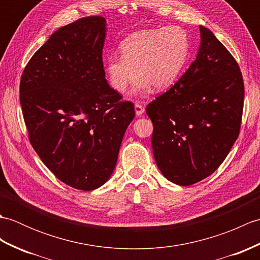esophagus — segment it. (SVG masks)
<instances>
[{"instance_id":"1","label":"esophagus","mask_w":260,"mask_h":260,"mask_svg":"<svg viewBox=\"0 0 260 260\" xmlns=\"http://www.w3.org/2000/svg\"><path fill=\"white\" fill-rule=\"evenodd\" d=\"M144 107L142 106L140 103H135V113L137 116H141L143 113H144Z\"/></svg>"}]
</instances>
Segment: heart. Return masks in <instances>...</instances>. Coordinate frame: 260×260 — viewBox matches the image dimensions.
I'll return each mask as SVG.
<instances>
[{
  "mask_svg": "<svg viewBox=\"0 0 260 260\" xmlns=\"http://www.w3.org/2000/svg\"><path fill=\"white\" fill-rule=\"evenodd\" d=\"M118 56H110L105 63L109 86L123 93L136 73L139 78L133 92H147L154 86L168 89L178 80L190 53L187 33L170 25L135 32L120 43ZM137 71L135 72V70Z\"/></svg>",
  "mask_w": 260,
  "mask_h": 260,
  "instance_id": "1",
  "label": "heart"
}]
</instances>
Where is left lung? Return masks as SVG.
Segmentation results:
<instances>
[{
  "instance_id": "8db88e82",
  "label": "left lung",
  "mask_w": 260,
  "mask_h": 260,
  "mask_svg": "<svg viewBox=\"0 0 260 260\" xmlns=\"http://www.w3.org/2000/svg\"><path fill=\"white\" fill-rule=\"evenodd\" d=\"M200 33L190 68L146 107L154 158L179 185L194 184L221 165L238 139L244 110L239 64L211 31L200 26Z\"/></svg>"
}]
</instances>
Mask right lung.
Wrapping results in <instances>:
<instances>
[{
  "instance_id": "right-lung-1",
  "label": "right lung",
  "mask_w": 260,
  "mask_h": 260,
  "mask_svg": "<svg viewBox=\"0 0 260 260\" xmlns=\"http://www.w3.org/2000/svg\"><path fill=\"white\" fill-rule=\"evenodd\" d=\"M106 20L85 16L60 27L22 73L20 103L32 147L60 181L102 186L115 169L134 105L105 78Z\"/></svg>"
}]
</instances>
